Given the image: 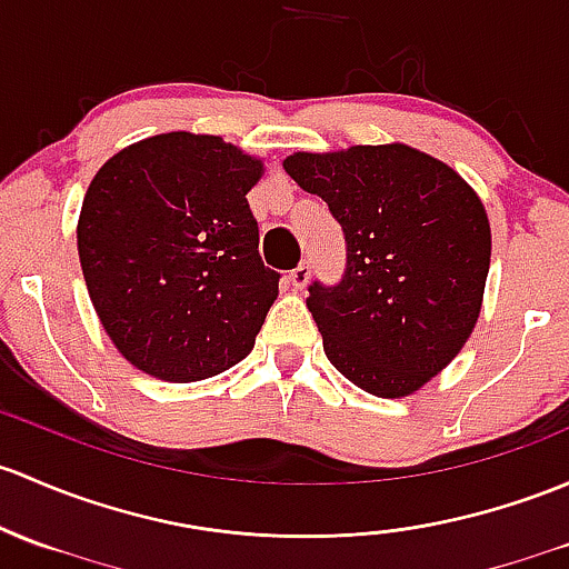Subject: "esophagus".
<instances>
[{"instance_id": "obj_1", "label": "esophagus", "mask_w": 569, "mask_h": 569, "mask_svg": "<svg viewBox=\"0 0 569 569\" xmlns=\"http://www.w3.org/2000/svg\"><path fill=\"white\" fill-rule=\"evenodd\" d=\"M308 280H310V264L308 261H300V264L289 272V283L295 286L297 291H302L305 286H308Z\"/></svg>"}]
</instances>
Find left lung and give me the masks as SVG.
<instances>
[{
  "instance_id": "1",
  "label": "left lung",
  "mask_w": 569,
  "mask_h": 569,
  "mask_svg": "<svg viewBox=\"0 0 569 569\" xmlns=\"http://www.w3.org/2000/svg\"><path fill=\"white\" fill-rule=\"evenodd\" d=\"M286 174L346 234L338 286H310L325 355L376 398H406L458 357L480 319L490 223L469 182L409 143L295 152Z\"/></svg>"
}]
</instances>
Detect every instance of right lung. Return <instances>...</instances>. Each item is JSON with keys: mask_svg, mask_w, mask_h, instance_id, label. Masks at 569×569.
Wrapping results in <instances>:
<instances>
[{"mask_svg": "<svg viewBox=\"0 0 569 569\" xmlns=\"http://www.w3.org/2000/svg\"><path fill=\"white\" fill-rule=\"evenodd\" d=\"M264 160L220 136L160 133L89 182L79 259L119 355L160 381H201L250 355L278 300L248 199Z\"/></svg>", "mask_w": 569, "mask_h": 569, "instance_id": "1", "label": "right lung"}]
</instances>
